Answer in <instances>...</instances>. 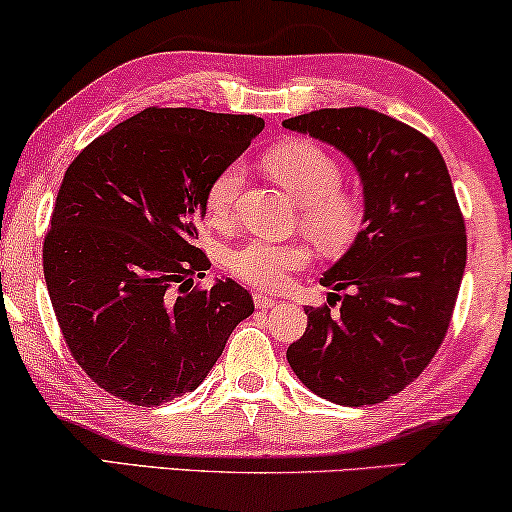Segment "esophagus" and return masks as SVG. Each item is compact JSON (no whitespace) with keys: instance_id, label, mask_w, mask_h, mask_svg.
Wrapping results in <instances>:
<instances>
[{"instance_id":"34e87169","label":"esophagus","mask_w":512,"mask_h":512,"mask_svg":"<svg viewBox=\"0 0 512 512\" xmlns=\"http://www.w3.org/2000/svg\"><path fill=\"white\" fill-rule=\"evenodd\" d=\"M254 303H256V308H275V305H277L275 298L268 296V294H263V291H256Z\"/></svg>"}]
</instances>
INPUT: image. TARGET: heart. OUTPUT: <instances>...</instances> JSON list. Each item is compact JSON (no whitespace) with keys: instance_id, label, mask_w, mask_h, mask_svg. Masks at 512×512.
I'll return each mask as SVG.
<instances>
[{"instance_id":"obj_1","label":"heart","mask_w":512,"mask_h":512,"mask_svg":"<svg viewBox=\"0 0 512 512\" xmlns=\"http://www.w3.org/2000/svg\"><path fill=\"white\" fill-rule=\"evenodd\" d=\"M265 167L301 202V223L324 249H345L364 223V207L353 192L341 190L343 169L338 159L308 138L275 145L265 155ZM244 167L232 162L211 178L204 207L211 221H230L242 192ZM308 263L301 242L251 240L228 254V268L237 280L256 289L277 291L289 282V272Z\"/></svg>"}]
</instances>
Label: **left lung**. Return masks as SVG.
<instances>
[{
	"mask_svg": "<svg viewBox=\"0 0 512 512\" xmlns=\"http://www.w3.org/2000/svg\"><path fill=\"white\" fill-rule=\"evenodd\" d=\"M282 124L348 155L364 185V228L322 277L350 291L305 308L287 360L324 400L378 404L421 376L447 336L468 254L459 199L437 145L383 112L324 108Z\"/></svg>",
	"mask_w": 512,
	"mask_h": 512,
	"instance_id": "8db88e82",
	"label": "left lung"
}]
</instances>
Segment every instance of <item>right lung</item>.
I'll return each mask as SVG.
<instances>
[{"label": "right lung", "instance_id": "1", "mask_svg": "<svg viewBox=\"0 0 512 512\" xmlns=\"http://www.w3.org/2000/svg\"><path fill=\"white\" fill-rule=\"evenodd\" d=\"M256 115L145 108L65 171L44 237V280L75 362L119 400L192 393L254 301L232 280L202 289L195 247L218 171L261 134Z\"/></svg>", "mask_w": 512, "mask_h": 512}]
</instances>
